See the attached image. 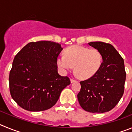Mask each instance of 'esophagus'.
I'll use <instances>...</instances> for the list:
<instances>
[{
    "label": "esophagus",
    "instance_id": "1",
    "mask_svg": "<svg viewBox=\"0 0 132 132\" xmlns=\"http://www.w3.org/2000/svg\"><path fill=\"white\" fill-rule=\"evenodd\" d=\"M75 81H76V80H75V79H71V83H73V82H75Z\"/></svg>",
    "mask_w": 132,
    "mask_h": 132
}]
</instances>
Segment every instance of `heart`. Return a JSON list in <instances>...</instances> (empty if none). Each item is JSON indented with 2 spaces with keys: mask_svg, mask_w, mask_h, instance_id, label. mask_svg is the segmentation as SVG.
<instances>
[{
  "mask_svg": "<svg viewBox=\"0 0 132 132\" xmlns=\"http://www.w3.org/2000/svg\"><path fill=\"white\" fill-rule=\"evenodd\" d=\"M102 63V54L96 49H89L80 45H73L65 50V55H60L57 59L59 69L70 71L75 66V71L81 79L94 76Z\"/></svg>",
  "mask_w": 132,
  "mask_h": 132,
  "instance_id": "b5f03b06",
  "label": "heart"
}]
</instances>
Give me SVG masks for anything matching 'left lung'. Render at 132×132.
<instances>
[{
	"label": "left lung",
	"instance_id": "1",
	"mask_svg": "<svg viewBox=\"0 0 132 132\" xmlns=\"http://www.w3.org/2000/svg\"><path fill=\"white\" fill-rule=\"evenodd\" d=\"M88 44L101 52L102 63L94 76L80 81L77 98L86 111L104 113L114 108L123 95L126 77L124 62L111 44L102 42Z\"/></svg>",
	"mask_w": 132,
	"mask_h": 132
}]
</instances>
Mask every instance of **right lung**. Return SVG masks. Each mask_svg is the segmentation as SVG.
<instances>
[{
    "mask_svg": "<svg viewBox=\"0 0 132 132\" xmlns=\"http://www.w3.org/2000/svg\"><path fill=\"white\" fill-rule=\"evenodd\" d=\"M61 44L39 41L26 45L14 59L9 75L12 98L24 110L31 112L50 109L60 94L71 84L67 77L57 71V59Z\"/></svg>",
    "mask_w": 132,
    "mask_h": 132,
    "instance_id": "1",
    "label": "right lung"
}]
</instances>
